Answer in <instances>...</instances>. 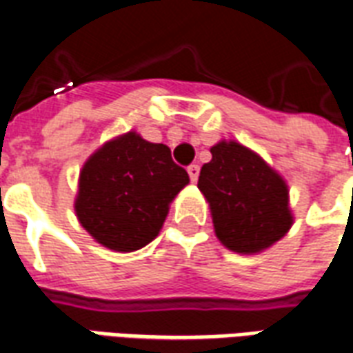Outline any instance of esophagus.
I'll return each instance as SVG.
<instances>
[{
  "instance_id": "obj_1",
  "label": "esophagus",
  "mask_w": 353,
  "mask_h": 353,
  "mask_svg": "<svg viewBox=\"0 0 353 353\" xmlns=\"http://www.w3.org/2000/svg\"><path fill=\"white\" fill-rule=\"evenodd\" d=\"M187 172H189L190 181H196L198 176H200V166H198V164H190L189 168H187Z\"/></svg>"
}]
</instances>
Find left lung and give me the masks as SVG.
Returning a JSON list of instances; mask_svg holds the SVG:
<instances>
[{
    "label": "left lung",
    "mask_w": 353,
    "mask_h": 353,
    "mask_svg": "<svg viewBox=\"0 0 353 353\" xmlns=\"http://www.w3.org/2000/svg\"><path fill=\"white\" fill-rule=\"evenodd\" d=\"M198 189L210 202L216 237L234 252H260L292 226L288 187L275 170L237 142H219Z\"/></svg>",
    "instance_id": "obj_1"
}]
</instances>
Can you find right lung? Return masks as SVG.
Wrapping results in <instances>:
<instances>
[{"label": "right lung", "instance_id": "right-lung-1", "mask_svg": "<svg viewBox=\"0 0 353 353\" xmlns=\"http://www.w3.org/2000/svg\"><path fill=\"white\" fill-rule=\"evenodd\" d=\"M187 183V170L172 161L164 143L127 132L83 164L74 203L78 221L108 249H142L161 232L168 203Z\"/></svg>", "mask_w": 353, "mask_h": 353}]
</instances>
